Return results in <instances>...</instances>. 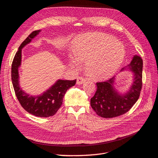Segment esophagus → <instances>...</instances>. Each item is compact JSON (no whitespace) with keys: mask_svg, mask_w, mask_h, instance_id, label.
<instances>
[{"mask_svg":"<svg viewBox=\"0 0 158 158\" xmlns=\"http://www.w3.org/2000/svg\"><path fill=\"white\" fill-rule=\"evenodd\" d=\"M85 80H86L85 78H84V77H79L78 78H77V84L80 85V84H83L84 82H85Z\"/></svg>","mask_w":158,"mask_h":158,"instance_id":"1","label":"esophagus"}]
</instances>
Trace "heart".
I'll return each instance as SVG.
<instances>
[{"label":"heart","instance_id":"heart-1","mask_svg":"<svg viewBox=\"0 0 158 158\" xmlns=\"http://www.w3.org/2000/svg\"><path fill=\"white\" fill-rule=\"evenodd\" d=\"M73 56H69V64L80 68L85 60V69L94 78H106L121 66L125 50L113 37L100 33H86L78 36L72 46Z\"/></svg>","mask_w":158,"mask_h":158}]
</instances>
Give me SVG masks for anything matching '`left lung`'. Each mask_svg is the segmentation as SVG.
Returning <instances> with one entry per match:
<instances>
[{
    "instance_id": "1",
    "label": "left lung",
    "mask_w": 158,
    "mask_h": 158,
    "mask_svg": "<svg viewBox=\"0 0 158 158\" xmlns=\"http://www.w3.org/2000/svg\"><path fill=\"white\" fill-rule=\"evenodd\" d=\"M128 67L134 73V80L127 93L119 94L115 89V77L97 83V89L91 98V106L98 116L108 118L122 115L128 112L139 99L143 85L141 56L135 55Z\"/></svg>"
}]
</instances>
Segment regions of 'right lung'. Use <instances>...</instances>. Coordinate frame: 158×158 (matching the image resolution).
Returning <instances> with one entry per match:
<instances>
[{
  "instance_id": "obj_1",
  "label": "right lung",
  "mask_w": 158,
  "mask_h": 158,
  "mask_svg": "<svg viewBox=\"0 0 158 158\" xmlns=\"http://www.w3.org/2000/svg\"><path fill=\"white\" fill-rule=\"evenodd\" d=\"M41 30L32 31L19 47L11 65V80L15 95L23 108L30 114L40 117L53 116L60 108L63 98L69 88L77 82L74 80H58L47 91L38 96H31L24 92L19 84L18 68L21 63L22 48L40 32Z\"/></svg>"
}]
</instances>
